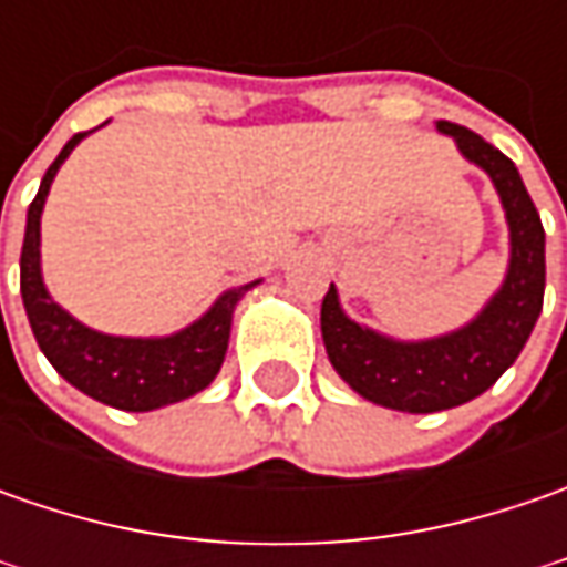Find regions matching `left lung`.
I'll return each mask as SVG.
<instances>
[{
	"mask_svg": "<svg viewBox=\"0 0 567 567\" xmlns=\"http://www.w3.org/2000/svg\"><path fill=\"white\" fill-rule=\"evenodd\" d=\"M435 128L498 192L512 246L502 287L467 324L425 340L388 338L353 321L343 312L334 284L321 302V340L334 372L360 398L401 413H439L489 391L520 357L546 290V233L517 166L464 125L442 120Z\"/></svg>",
	"mask_w": 567,
	"mask_h": 567,
	"instance_id": "1",
	"label": "left lung"
}]
</instances>
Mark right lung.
<instances>
[{"label": "right lung", "instance_id": "right-lung-1", "mask_svg": "<svg viewBox=\"0 0 567 567\" xmlns=\"http://www.w3.org/2000/svg\"><path fill=\"white\" fill-rule=\"evenodd\" d=\"M87 135L91 132H81L59 151V157L40 183L37 198L28 207V227H24V246H21V299H24L33 338L62 379L81 394L106 406L147 413V410L186 401L217 379L227 357L233 312L239 299L261 280L224 290L205 316L164 338L103 334L81 324L72 312H65L43 284L40 217H43V205H47L59 166L65 164V157Z\"/></svg>", "mask_w": 567, "mask_h": 567}]
</instances>
